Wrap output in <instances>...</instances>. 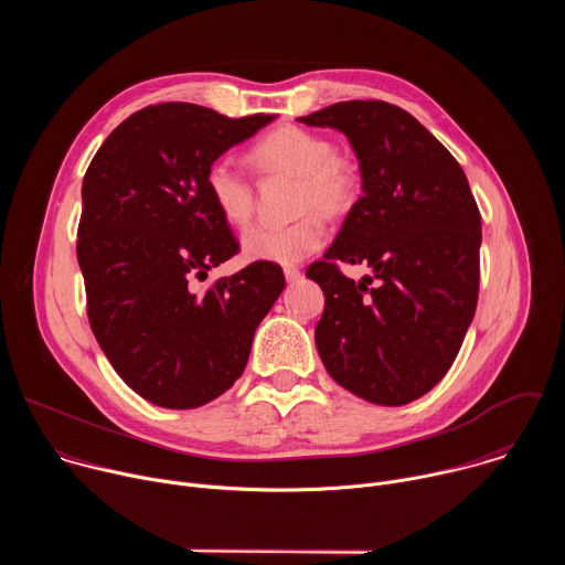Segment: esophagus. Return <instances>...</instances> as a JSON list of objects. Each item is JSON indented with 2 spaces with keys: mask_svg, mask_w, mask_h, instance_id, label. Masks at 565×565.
Returning <instances> with one entry per match:
<instances>
[{
  "mask_svg": "<svg viewBox=\"0 0 565 565\" xmlns=\"http://www.w3.org/2000/svg\"><path fill=\"white\" fill-rule=\"evenodd\" d=\"M284 277H286V281L292 284V281H297V279L301 277V270H299V268H292V266H286V268H284Z\"/></svg>",
  "mask_w": 565,
  "mask_h": 565,
  "instance_id": "obj_1",
  "label": "esophagus"
}]
</instances>
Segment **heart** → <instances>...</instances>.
I'll return each mask as SVG.
<instances>
[{
  "mask_svg": "<svg viewBox=\"0 0 565 565\" xmlns=\"http://www.w3.org/2000/svg\"><path fill=\"white\" fill-rule=\"evenodd\" d=\"M250 156L266 172L297 174V212L290 223H257L241 236V248L250 262L297 264L312 255L327 241V214L331 218L347 214L360 194L355 168L324 134L297 125H281L259 138ZM205 190L216 212L230 225H246L255 212V188L246 172L230 156H221L205 170Z\"/></svg>",
  "mask_w": 565,
  "mask_h": 565,
  "instance_id": "b5f03b06",
  "label": "heart"
}]
</instances>
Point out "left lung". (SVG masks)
I'll list each match as a JSON object with an SVG mask.
<instances>
[{
    "instance_id": "left-lung-1",
    "label": "left lung",
    "mask_w": 565,
    "mask_h": 565,
    "mask_svg": "<svg viewBox=\"0 0 565 565\" xmlns=\"http://www.w3.org/2000/svg\"><path fill=\"white\" fill-rule=\"evenodd\" d=\"M342 131L362 172L324 262L306 277L324 290L315 344L329 375L362 399L399 407L431 391L471 324L480 279V212L458 160L412 114L349 100L297 118ZM364 263L353 282L337 264Z\"/></svg>"
}]
</instances>
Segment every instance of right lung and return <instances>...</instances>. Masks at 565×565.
Wrapping results in <instances>:
<instances>
[{"label": "right lung", "instance_id": "1", "mask_svg": "<svg viewBox=\"0 0 565 565\" xmlns=\"http://www.w3.org/2000/svg\"><path fill=\"white\" fill-rule=\"evenodd\" d=\"M270 120L151 105L109 134L85 174L75 250L89 324L116 373L158 407L196 409L225 393L286 286L270 262L199 286L238 253L205 170Z\"/></svg>", "mask_w": 565, "mask_h": 565}]
</instances>
